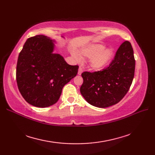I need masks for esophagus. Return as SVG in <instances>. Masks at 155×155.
Returning <instances> with one entry per match:
<instances>
[{
    "mask_svg": "<svg viewBox=\"0 0 155 155\" xmlns=\"http://www.w3.org/2000/svg\"><path fill=\"white\" fill-rule=\"evenodd\" d=\"M82 72H83V68L81 67H79L78 68V75H81L82 74Z\"/></svg>",
    "mask_w": 155,
    "mask_h": 155,
    "instance_id": "esophagus-1",
    "label": "esophagus"
}]
</instances>
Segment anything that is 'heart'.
Instances as JSON below:
<instances>
[{"label": "heart", "instance_id": "b5f03b06", "mask_svg": "<svg viewBox=\"0 0 155 155\" xmlns=\"http://www.w3.org/2000/svg\"><path fill=\"white\" fill-rule=\"evenodd\" d=\"M80 56L73 53L76 60L80 61L81 58H90L89 65L92 69L98 71L103 68L109 63L113 56V51L110 48H105L102 44H93L81 49Z\"/></svg>", "mask_w": 155, "mask_h": 155}]
</instances>
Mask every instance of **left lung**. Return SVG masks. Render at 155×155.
Returning a JSON list of instances; mask_svg holds the SVG:
<instances>
[{
	"label": "left lung",
	"mask_w": 155,
	"mask_h": 155,
	"mask_svg": "<svg viewBox=\"0 0 155 155\" xmlns=\"http://www.w3.org/2000/svg\"><path fill=\"white\" fill-rule=\"evenodd\" d=\"M135 60L130 42L120 45L108 67L99 71L83 72L80 91L88 103L106 108L118 103L126 95L133 83Z\"/></svg>",
	"instance_id": "1"
}]
</instances>
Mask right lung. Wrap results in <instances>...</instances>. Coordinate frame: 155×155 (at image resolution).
<instances>
[{"instance_id":"add662e5","label":"right lung","mask_w":155,"mask_h":155,"mask_svg":"<svg viewBox=\"0 0 155 155\" xmlns=\"http://www.w3.org/2000/svg\"><path fill=\"white\" fill-rule=\"evenodd\" d=\"M54 41L44 35L28 38L20 52L16 79L22 97L32 106L57 103L62 88L77 74L78 66L69 65L53 53Z\"/></svg>"}]
</instances>
